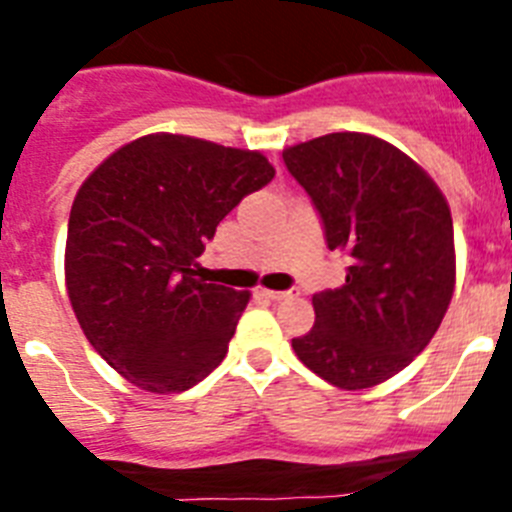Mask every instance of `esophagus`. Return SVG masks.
Returning a JSON list of instances; mask_svg holds the SVG:
<instances>
[{
	"instance_id": "obj_1",
	"label": "esophagus",
	"mask_w": 512,
	"mask_h": 512,
	"mask_svg": "<svg viewBox=\"0 0 512 512\" xmlns=\"http://www.w3.org/2000/svg\"><path fill=\"white\" fill-rule=\"evenodd\" d=\"M259 295H264V297H269V300L279 302V300H289V297L300 295V292H297V289H287V292H277V289H259Z\"/></svg>"
}]
</instances>
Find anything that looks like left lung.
I'll use <instances>...</instances> for the list:
<instances>
[{"label":"left lung","mask_w":512,"mask_h":512,"mask_svg":"<svg viewBox=\"0 0 512 512\" xmlns=\"http://www.w3.org/2000/svg\"><path fill=\"white\" fill-rule=\"evenodd\" d=\"M289 174L320 212L346 284L312 295L315 325L297 359L341 390L402 372L436 336L456 284L454 223L438 184L413 158L366 133H328L284 148Z\"/></svg>","instance_id":"left-lung-1"}]
</instances>
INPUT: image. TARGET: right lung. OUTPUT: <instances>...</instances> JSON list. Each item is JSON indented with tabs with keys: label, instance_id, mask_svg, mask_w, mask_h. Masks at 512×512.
Listing matches in <instances>:
<instances>
[{
	"label": "right lung",
	"instance_id": "right-lung-1",
	"mask_svg": "<svg viewBox=\"0 0 512 512\" xmlns=\"http://www.w3.org/2000/svg\"><path fill=\"white\" fill-rule=\"evenodd\" d=\"M274 174L259 151L151 133L81 184L66 289L87 341L130 384L184 392L225 359L251 295L197 279V259L220 220Z\"/></svg>",
	"mask_w": 512,
	"mask_h": 512
}]
</instances>
